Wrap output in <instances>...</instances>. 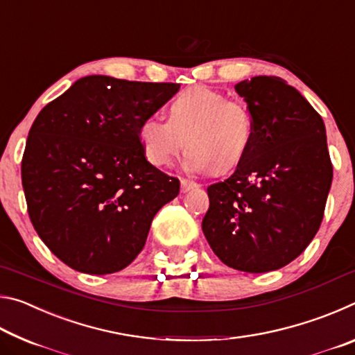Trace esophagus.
I'll return each mask as SVG.
<instances>
[{
	"instance_id": "34e87169",
	"label": "esophagus",
	"mask_w": 355,
	"mask_h": 355,
	"mask_svg": "<svg viewBox=\"0 0 355 355\" xmlns=\"http://www.w3.org/2000/svg\"><path fill=\"white\" fill-rule=\"evenodd\" d=\"M199 183L192 182V180H188V178H182V192H188L191 189H196L199 188Z\"/></svg>"
}]
</instances>
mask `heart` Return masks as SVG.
<instances>
[{"instance_id":"heart-1","label":"heart","mask_w":355,"mask_h":355,"mask_svg":"<svg viewBox=\"0 0 355 355\" xmlns=\"http://www.w3.org/2000/svg\"><path fill=\"white\" fill-rule=\"evenodd\" d=\"M137 139L150 163L171 166L186 148L184 166L192 172L227 173L241 166L255 141V120L241 100L207 86L183 91L169 105V120L147 116Z\"/></svg>"}]
</instances>
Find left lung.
<instances>
[{
	"label": "left lung",
	"instance_id": "1",
	"mask_svg": "<svg viewBox=\"0 0 355 355\" xmlns=\"http://www.w3.org/2000/svg\"><path fill=\"white\" fill-rule=\"evenodd\" d=\"M255 120V141L241 166L208 186L202 230L219 260L244 272L286 266L321 225L332 184L320 114L279 76L238 83Z\"/></svg>",
	"mask_w": 355,
	"mask_h": 355
}]
</instances>
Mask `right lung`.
Masks as SVG:
<instances>
[{"mask_svg":"<svg viewBox=\"0 0 355 355\" xmlns=\"http://www.w3.org/2000/svg\"><path fill=\"white\" fill-rule=\"evenodd\" d=\"M175 83L92 75L35 117L21 159L28 214L46 248L71 269L111 274L146 245L180 180L150 164L141 120L178 92Z\"/></svg>","mask_w":355,"mask_h":355,"instance_id":"right-lung-1","label":"right lung"}]
</instances>
